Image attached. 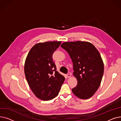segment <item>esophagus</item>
Instances as JSON below:
<instances>
[{
  "instance_id": "1",
  "label": "esophagus",
  "mask_w": 121,
  "mask_h": 121,
  "mask_svg": "<svg viewBox=\"0 0 121 121\" xmlns=\"http://www.w3.org/2000/svg\"><path fill=\"white\" fill-rule=\"evenodd\" d=\"M67 76L68 78H70V77H71V74L70 73H68V74H67Z\"/></svg>"
}]
</instances>
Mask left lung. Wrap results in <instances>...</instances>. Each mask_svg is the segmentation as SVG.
<instances>
[{
  "label": "left lung",
  "mask_w": 121,
  "mask_h": 121,
  "mask_svg": "<svg viewBox=\"0 0 121 121\" xmlns=\"http://www.w3.org/2000/svg\"><path fill=\"white\" fill-rule=\"evenodd\" d=\"M61 47L66 50L73 63V75L78 84L72 89L81 99L92 97L99 88L104 72L99 52L91 43L84 41L64 42Z\"/></svg>",
  "instance_id": "8db88e82"
}]
</instances>
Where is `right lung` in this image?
<instances>
[{
    "label": "right lung",
    "mask_w": 121,
    "mask_h": 121,
    "mask_svg": "<svg viewBox=\"0 0 121 121\" xmlns=\"http://www.w3.org/2000/svg\"><path fill=\"white\" fill-rule=\"evenodd\" d=\"M61 42L36 43L29 52L24 64V73L32 91L38 98L49 100L59 94L65 78L56 71L52 54Z\"/></svg>",
    "instance_id": "add662e5"
}]
</instances>
